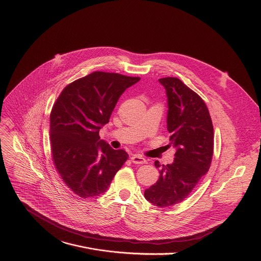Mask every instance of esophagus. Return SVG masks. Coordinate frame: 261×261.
<instances>
[{
	"label": "esophagus",
	"mask_w": 261,
	"mask_h": 261,
	"mask_svg": "<svg viewBox=\"0 0 261 261\" xmlns=\"http://www.w3.org/2000/svg\"><path fill=\"white\" fill-rule=\"evenodd\" d=\"M131 161L133 162V163H135V164H144V163H146L147 162V160L143 157V156H140V155H132L131 156Z\"/></svg>",
	"instance_id": "obj_1"
}]
</instances>
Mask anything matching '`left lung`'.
I'll return each mask as SVG.
<instances>
[{"mask_svg": "<svg viewBox=\"0 0 261 261\" xmlns=\"http://www.w3.org/2000/svg\"><path fill=\"white\" fill-rule=\"evenodd\" d=\"M168 96L170 145L176 149L172 164H159L160 175L145 191V198L159 207L184 201L208 172L213 155V126L208 108L197 92L180 79H159Z\"/></svg>", "mask_w": 261, "mask_h": 261, "instance_id": "8db88e82", "label": "left lung"}]
</instances>
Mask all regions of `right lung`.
Instances as JSON below:
<instances>
[{
    "instance_id": "add662e5",
    "label": "right lung",
    "mask_w": 261,
    "mask_h": 261,
    "mask_svg": "<svg viewBox=\"0 0 261 261\" xmlns=\"http://www.w3.org/2000/svg\"><path fill=\"white\" fill-rule=\"evenodd\" d=\"M140 80L116 73L93 72L66 85L53 105L51 153L64 184L82 199L98 197L128 159L100 140V129L122 93Z\"/></svg>"
}]
</instances>
